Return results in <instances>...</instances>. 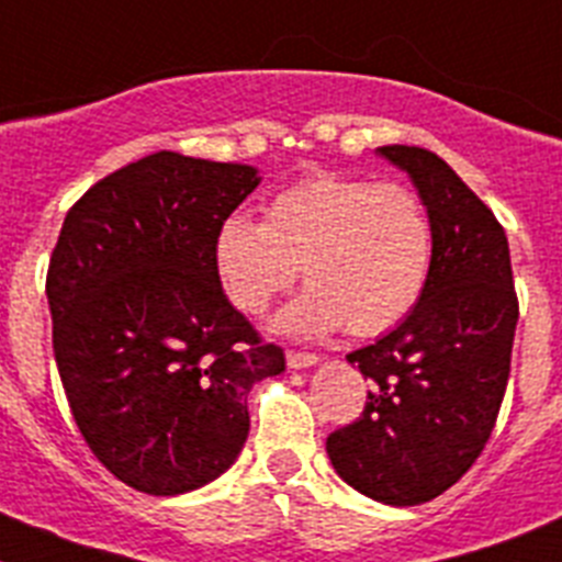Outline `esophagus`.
Returning a JSON list of instances; mask_svg holds the SVG:
<instances>
[{
    "label": "esophagus",
    "mask_w": 562,
    "mask_h": 562,
    "mask_svg": "<svg viewBox=\"0 0 562 562\" xmlns=\"http://www.w3.org/2000/svg\"><path fill=\"white\" fill-rule=\"evenodd\" d=\"M315 362L317 355H310V351H286V366L290 369H310Z\"/></svg>",
    "instance_id": "obj_1"
}]
</instances>
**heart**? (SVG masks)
<instances>
[{"label": "heart", "mask_w": 562, "mask_h": 562, "mask_svg": "<svg viewBox=\"0 0 562 562\" xmlns=\"http://www.w3.org/2000/svg\"><path fill=\"white\" fill-rule=\"evenodd\" d=\"M436 233L416 191L340 173L292 182L265 222L233 213L213 238V267L245 315L270 310L304 270L312 286L284 312L295 335L346 329L374 337L402 324L428 290Z\"/></svg>", "instance_id": "heart-1"}]
</instances>
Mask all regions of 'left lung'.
<instances>
[{
    "mask_svg": "<svg viewBox=\"0 0 562 562\" xmlns=\"http://www.w3.org/2000/svg\"><path fill=\"white\" fill-rule=\"evenodd\" d=\"M411 173L436 233L428 290L394 331L346 355L371 380L366 408L326 439L337 475L391 506L434 501L493 434L513 362L518 292L495 213L434 151L382 146Z\"/></svg>",
    "mask_w": 562,
    "mask_h": 562,
    "instance_id": "obj_1",
    "label": "left lung"
}]
</instances>
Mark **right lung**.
I'll return each instance as SVG.
<instances>
[{"instance_id": "right-lung-1", "label": "right lung", "mask_w": 562, "mask_h": 562, "mask_svg": "<svg viewBox=\"0 0 562 562\" xmlns=\"http://www.w3.org/2000/svg\"><path fill=\"white\" fill-rule=\"evenodd\" d=\"M252 166L148 154L69 207L49 256L53 351L83 441L114 479L180 495L220 479L250 434L247 394L284 371L213 267Z\"/></svg>"}]
</instances>
